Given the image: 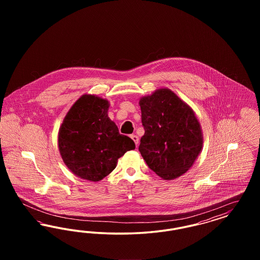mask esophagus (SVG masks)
<instances>
[{"instance_id": "1", "label": "esophagus", "mask_w": 260, "mask_h": 260, "mask_svg": "<svg viewBox=\"0 0 260 260\" xmlns=\"http://www.w3.org/2000/svg\"><path fill=\"white\" fill-rule=\"evenodd\" d=\"M132 137V139L135 141V143H136V147L138 146V143H139V137L137 136H135V135H133V136H131Z\"/></svg>"}]
</instances>
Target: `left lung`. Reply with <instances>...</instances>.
Returning a JSON list of instances; mask_svg holds the SVG:
<instances>
[{
    "instance_id": "1",
    "label": "left lung",
    "mask_w": 260,
    "mask_h": 260,
    "mask_svg": "<svg viewBox=\"0 0 260 260\" xmlns=\"http://www.w3.org/2000/svg\"><path fill=\"white\" fill-rule=\"evenodd\" d=\"M145 134L139 152L149 168L165 180L181 176L194 165L204 143L194 110L167 87L139 99Z\"/></svg>"
}]
</instances>
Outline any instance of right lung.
Returning a JSON list of instances; mask_svg holds the SVG:
<instances>
[{
	"instance_id": "right-lung-1",
	"label": "right lung",
	"mask_w": 260,
	"mask_h": 260,
	"mask_svg": "<svg viewBox=\"0 0 260 260\" xmlns=\"http://www.w3.org/2000/svg\"><path fill=\"white\" fill-rule=\"evenodd\" d=\"M110 103L94 94H83L65 115L58 131V150L66 167L78 177L98 182L116 168L118 159L136 149L120 135L108 117Z\"/></svg>"
}]
</instances>
